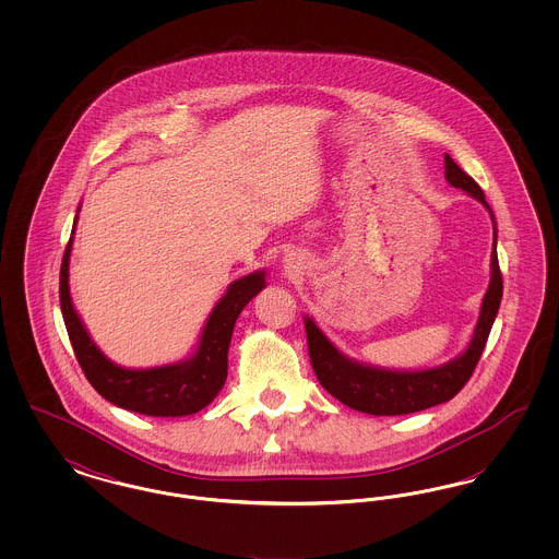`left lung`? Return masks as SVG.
<instances>
[{
	"mask_svg": "<svg viewBox=\"0 0 559 559\" xmlns=\"http://www.w3.org/2000/svg\"><path fill=\"white\" fill-rule=\"evenodd\" d=\"M444 178L454 188L465 190L469 197L479 201L492 217V253H490V285L484 293L478 322L472 335L469 346L449 362L424 369V371H396L372 367L358 360H352L340 347L335 346L314 319L304 317L308 352L312 369L319 377L320 385L349 408L369 413V415H408L426 411L429 406L442 404L454 399L463 385L469 381L478 365L479 356L490 335L492 322L497 319L501 297H503V276L497 258V222L490 205L484 199L481 188L469 178L451 155H444Z\"/></svg>",
	"mask_w": 559,
	"mask_h": 559,
	"instance_id": "obj_1",
	"label": "left lung"
}]
</instances>
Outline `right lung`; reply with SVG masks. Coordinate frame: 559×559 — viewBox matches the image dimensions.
I'll return each instance as SVG.
<instances>
[{
	"label": "right lung",
	"instance_id": "obj_1",
	"mask_svg": "<svg viewBox=\"0 0 559 559\" xmlns=\"http://www.w3.org/2000/svg\"><path fill=\"white\" fill-rule=\"evenodd\" d=\"M75 226L60 266V310L71 346L92 388L115 406L148 417H185L205 408L224 388L235 324L242 308L266 287V270H255L228 285L222 299L213 306L199 344L188 358L153 369H126L94 344L73 306L69 262Z\"/></svg>",
	"mask_w": 559,
	"mask_h": 559
}]
</instances>
